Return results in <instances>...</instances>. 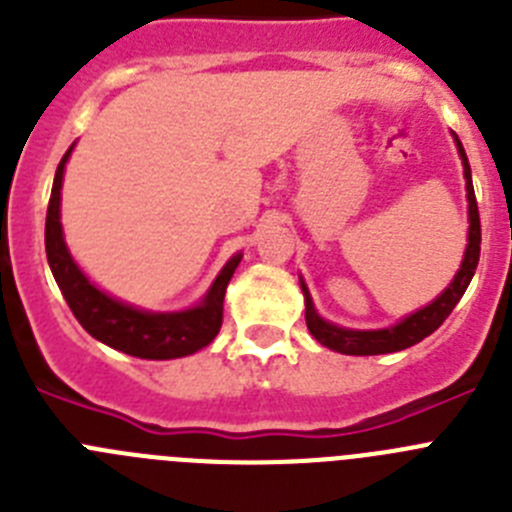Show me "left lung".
Returning <instances> with one entry per match:
<instances>
[{
  "label": "left lung",
  "mask_w": 512,
  "mask_h": 512,
  "mask_svg": "<svg viewBox=\"0 0 512 512\" xmlns=\"http://www.w3.org/2000/svg\"><path fill=\"white\" fill-rule=\"evenodd\" d=\"M456 148H459L461 164H464V179H467V200H469V243L467 251H464V261H461V269L456 271L454 282L443 289L441 297L431 302V305L420 307L418 312L408 315L405 320H400L392 328L382 330H351L341 328V325H333L328 320H323L315 312V305L310 300V292H307L305 282L302 284V295H305V320L307 328H310L312 338L318 343H323L330 351H338V354L348 356H377V354H395L402 348H410L415 343H420L423 338H428L436 328H441V323L451 315V310L456 307V302L461 300V295L467 292L469 282L474 277V269L479 264V243H482V228H479V210H477V197H474L472 187V169H469L467 153L461 140L456 138Z\"/></svg>",
  "instance_id": "obj_1"
}]
</instances>
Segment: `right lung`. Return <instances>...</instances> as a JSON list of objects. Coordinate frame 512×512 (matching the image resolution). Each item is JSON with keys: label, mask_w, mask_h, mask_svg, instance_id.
<instances>
[{"label": "right lung", "mask_w": 512, "mask_h": 512, "mask_svg": "<svg viewBox=\"0 0 512 512\" xmlns=\"http://www.w3.org/2000/svg\"><path fill=\"white\" fill-rule=\"evenodd\" d=\"M71 148L63 153L56 179H53L51 202H48V215H45V253H48V264H51L63 300L69 302L76 320L84 325L89 336L117 348L122 354L138 356V359H179V356H189L205 348L223 325L225 289H228L233 271L241 264V253H235L223 266L205 300L189 310L146 312L104 295L102 289H97L84 277V271L71 259L66 241H63L61 184Z\"/></svg>", "instance_id": "obj_1"}]
</instances>
